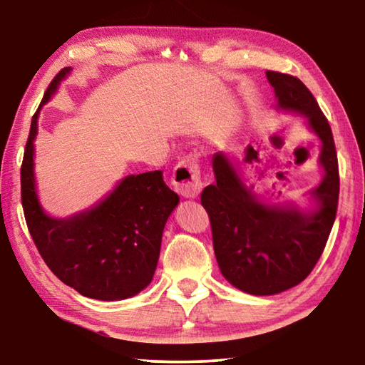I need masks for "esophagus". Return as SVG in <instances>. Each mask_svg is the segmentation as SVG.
<instances>
[{"instance_id": "esophagus-1", "label": "esophagus", "mask_w": 365, "mask_h": 365, "mask_svg": "<svg viewBox=\"0 0 365 365\" xmlns=\"http://www.w3.org/2000/svg\"><path fill=\"white\" fill-rule=\"evenodd\" d=\"M174 188L185 197H196L202 190L200 164L196 156H187L175 165L172 174Z\"/></svg>"}]
</instances>
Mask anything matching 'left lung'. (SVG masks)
Here are the masks:
<instances>
[{
  "label": "left lung",
  "mask_w": 365,
  "mask_h": 365,
  "mask_svg": "<svg viewBox=\"0 0 365 365\" xmlns=\"http://www.w3.org/2000/svg\"><path fill=\"white\" fill-rule=\"evenodd\" d=\"M279 106L307 117L322 141V183L314 190L319 209L299 212L293 207L259 202L224 154L212 158L215 183L201 193L211 222L212 245L222 275L245 293L267 296L296 287L316 267L336 217L339 172L330 123L316 98L298 77L265 72ZM248 151H255L248 146Z\"/></svg>",
  "instance_id": "left-lung-1"
}]
</instances>
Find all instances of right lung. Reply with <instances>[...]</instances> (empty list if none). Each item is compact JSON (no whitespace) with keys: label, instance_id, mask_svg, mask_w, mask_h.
Here are the masks:
<instances>
[{"label":"right lung","instance_id":"1","mask_svg":"<svg viewBox=\"0 0 365 365\" xmlns=\"http://www.w3.org/2000/svg\"><path fill=\"white\" fill-rule=\"evenodd\" d=\"M69 71H59L41 104ZM38 110L30 123L21 165L24 215L36 250L61 282L86 298L117 301L135 296L153 280L165 220L178 205V195L164 183L163 172H145L123 178L90 211L71 219L48 217L36 200L34 178Z\"/></svg>","mask_w":365,"mask_h":365}]
</instances>
